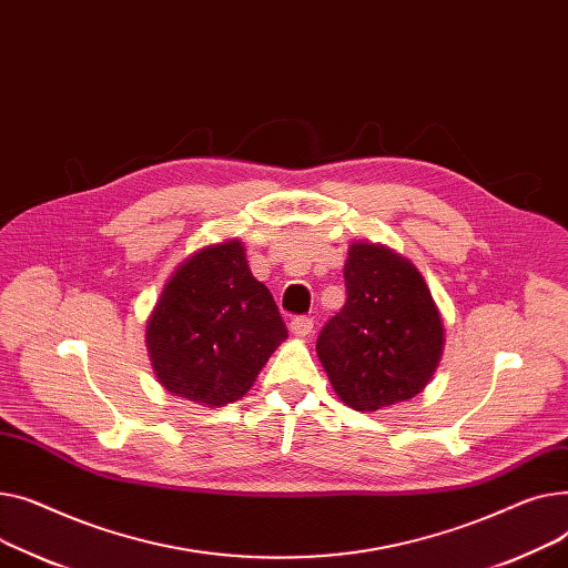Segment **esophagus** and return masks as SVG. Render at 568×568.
<instances>
[{"label":"esophagus","mask_w":568,"mask_h":568,"mask_svg":"<svg viewBox=\"0 0 568 568\" xmlns=\"http://www.w3.org/2000/svg\"><path fill=\"white\" fill-rule=\"evenodd\" d=\"M293 337H307L310 332L314 329V318L310 316H295L291 323H288Z\"/></svg>","instance_id":"1"}]
</instances>
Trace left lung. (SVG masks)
<instances>
[{"instance_id": "1", "label": "left lung", "mask_w": 568, "mask_h": 568, "mask_svg": "<svg viewBox=\"0 0 568 568\" xmlns=\"http://www.w3.org/2000/svg\"><path fill=\"white\" fill-rule=\"evenodd\" d=\"M346 305L321 329L316 353L342 402L359 413L417 396L436 374L445 325L415 265L374 243H353Z\"/></svg>"}]
</instances>
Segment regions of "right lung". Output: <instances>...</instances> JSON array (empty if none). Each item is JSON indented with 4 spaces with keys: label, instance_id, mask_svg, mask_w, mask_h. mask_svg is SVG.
I'll return each instance as SVG.
<instances>
[{
    "label": "right lung",
    "instance_id": "add662e5",
    "mask_svg": "<svg viewBox=\"0 0 568 568\" xmlns=\"http://www.w3.org/2000/svg\"><path fill=\"white\" fill-rule=\"evenodd\" d=\"M286 337L271 291L252 277L236 239L187 256L164 284L146 323V348L160 385L206 408L247 394Z\"/></svg>",
    "mask_w": 568,
    "mask_h": 568
}]
</instances>
